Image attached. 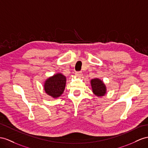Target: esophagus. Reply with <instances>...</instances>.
<instances>
[{
    "label": "esophagus",
    "instance_id": "1",
    "mask_svg": "<svg viewBox=\"0 0 148 148\" xmlns=\"http://www.w3.org/2000/svg\"><path fill=\"white\" fill-rule=\"evenodd\" d=\"M75 75H76V76L78 77H81L82 76V73L81 71L76 72V73H75Z\"/></svg>",
    "mask_w": 148,
    "mask_h": 148
}]
</instances>
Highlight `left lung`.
I'll return each instance as SVG.
<instances>
[{"label":"left lung","instance_id":"8db88e82","mask_svg":"<svg viewBox=\"0 0 148 148\" xmlns=\"http://www.w3.org/2000/svg\"><path fill=\"white\" fill-rule=\"evenodd\" d=\"M93 93L98 97L104 96L106 93V87L104 82L98 78L92 79L90 81Z\"/></svg>","mask_w":148,"mask_h":148}]
</instances>
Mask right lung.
Returning a JSON list of instances; mask_svg holds the SVG:
<instances>
[{
  "mask_svg": "<svg viewBox=\"0 0 148 148\" xmlns=\"http://www.w3.org/2000/svg\"><path fill=\"white\" fill-rule=\"evenodd\" d=\"M66 83V76L61 73H58L45 80L44 85V90L49 96L57 98L64 92Z\"/></svg>",
  "mask_w": 148,
  "mask_h": 148,
  "instance_id": "right-lung-1",
  "label": "right lung"
}]
</instances>
